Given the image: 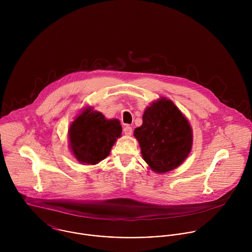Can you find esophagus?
<instances>
[{
    "instance_id": "esophagus-1",
    "label": "esophagus",
    "mask_w": 252,
    "mask_h": 252,
    "mask_svg": "<svg viewBox=\"0 0 252 252\" xmlns=\"http://www.w3.org/2000/svg\"><path fill=\"white\" fill-rule=\"evenodd\" d=\"M123 132H124V134L127 135V136H131V135H132V132H133L132 127H130L129 125L125 126V127L123 128Z\"/></svg>"
}]
</instances>
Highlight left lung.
Returning <instances> with one entry per match:
<instances>
[{
    "instance_id": "1",
    "label": "left lung",
    "mask_w": 252,
    "mask_h": 252,
    "mask_svg": "<svg viewBox=\"0 0 252 252\" xmlns=\"http://www.w3.org/2000/svg\"><path fill=\"white\" fill-rule=\"evenodd\" d=\"M144 160L157 173L179 167L192 146V129L175 104L165 98L145 109L143 125L134 131Z\"/></svg>"
}]
</instances>
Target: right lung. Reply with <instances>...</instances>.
Wrapping results in <instances>:
<instances>
[{
    "label": "right lung",
    "mask_w": 252,
    "mask_h": 252,
    "mask_svg": "<svg viewBox=\"0 0 252 252\" xmlns=\"http://www.w3.org/2000/svg\"><path fill=\"white\" fill-rule=\"evenodd\" d=\"M122 127L117 119H106L98 111L85 109L69 130L70 145L77 161L95 165L107 158Z\"/></svg>",
    "instance_id": "1"
}]
</instances>
